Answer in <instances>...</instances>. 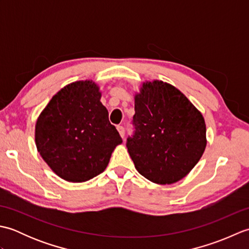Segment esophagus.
Returning a JSON list of instances; mask_svg holds the SVG:
<instances>
[{"label":"esophagus","mask_w":249,"mask_h":249,"mask_svg":"<svg viewBox=\"0 0 249 249\" xmlns=\"http://www.w3.org/2000/svg\"><path fill=\"white\" fill-rule=\"evenodd\" d=\"M116 128H118V130H119V133H120V135H121L122 138H124V136H125V129H124L123 126H122V125H119L118 127H116Z\"/></svg>","instance_id":"esophagus-1"}]
</instances>
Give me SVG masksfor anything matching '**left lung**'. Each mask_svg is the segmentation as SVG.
Wrapping results in <instances>:
<instances>
[{
  "label": "left lung",
  "instance_id": "obj_1",
  "mask_svg": "<svg viewBox=\"0 0 249 249\" xmlns=\"http://www.w3.org/2000/svg\"><path fill=\"white\" fill-rule=\"evenodd\" d=\"M134 135L126 146L141 176L156 184H172L197 165L206 146L200 111L177 88L145 82L135 96Z\"/></svg>",
  "mask_w": 249,
  "mask_h": 249
}]
</instances>
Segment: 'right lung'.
Wrapping results in <instances>:
<instances>
[{
    "instance_id": "1",
    "label": "right lung",
    "mask_w": 249,
    "mask_h": 249,
    "mask_svg": "<svg viewBox=\"0 0 249 249\" xmlns=\"http://www.w3.org/2000/svg\"><path fill=\"white\" fill-rule=\"evenodd\" d=\"M93 81H77L51 98L35 126L37 150L52 171L68 182H86L108 166L122 143Z\"/></svg>"
}]
</instances>
